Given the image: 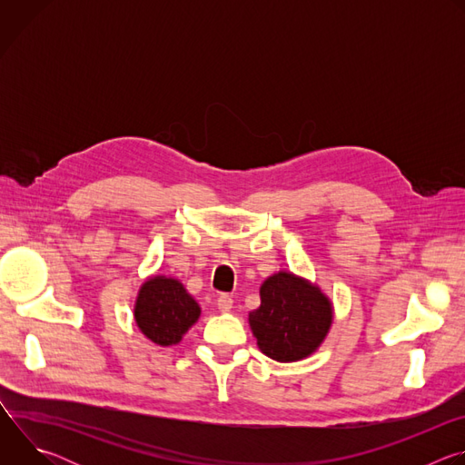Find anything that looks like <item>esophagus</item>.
Returning <instances> with one entry per match:
<instances>
[{
  "label": "esophagus",
  "mask_w": 465,
  "mask_h": 465,
  "mask_svg": "<svg viewBox=\"0 0 465 465\" xmlns=\"http://www.w3.org/2000/svg\"><path fill=\"white\" fill-rule=\"evenodd\" d=\"M217 307H219V311H221V312H228V311H232V307H233V300H232V296H228V294L219 296V300H217Z\"/></svg>",
  "instance_id": "obj_1"
}]
</instances>
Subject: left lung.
Here are the masks:
<instances>
[{
  "instance_id": "obj_1",
  "label": "left lung",
  "mask_w": 465,
  "mask_h": 465,
  "mask_svg": "<svg viewBox=\"0 0 465 465\" xmlns=\"http://www.w3.org/2000/svg\"><path fill=\"white\" fill-rule=\"evenodd\" d=\"M259 296L248 322L264 355L294 362L320 348L333 323V305L320 287L282 271L262 282Z\"/></svg>"
}]
</instances>
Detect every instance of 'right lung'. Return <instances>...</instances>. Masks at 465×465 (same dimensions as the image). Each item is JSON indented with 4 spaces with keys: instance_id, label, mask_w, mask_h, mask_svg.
<instances>
[{
    "instance_id": "1",
    "label": "right lung",
    "mask_w": 465,
    "mask_h": 465,
    "mask_svg": "<svg viewBox=\"0 0 465 465\" xmlns=\"http://www.w3.org/2000/svg\"><path fill=\"white\" fill-rule=\"evenodd\" d=\"M201 316V307L174 278L153 276L138 292L134 318L142 333L158 346H174Z\"/></svg>"
}]
</instances>
